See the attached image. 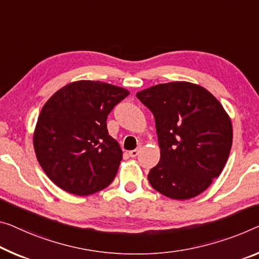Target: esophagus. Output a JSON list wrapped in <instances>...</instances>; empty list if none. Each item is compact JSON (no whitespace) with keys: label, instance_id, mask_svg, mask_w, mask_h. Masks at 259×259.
<instances>
[{"label":"esophagus","instance_id":"esophagus-1","mask_svg":"<svg viewBox=\"0 0 259 259\" xmlns=\"http://www.w3.org/2000/svg\"><path fill=\"white\" fill-rule=\"evenodd\" d=\"M139 152H140V149H134V150H131L128 153V155L131 157H137L139 155Z\"/></svg>","mask_w":259,"mask_h":259}]
</instances>
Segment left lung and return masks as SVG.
<instances>
[{"instance_id":"obj_1","label":"left lung","mask_w":259,"mask_h":259,"mask_svg":"<svg viewBox=\"0 0 259 259\" xmlns=\"http://www.w3.org/2000/svg\"><path fill=\"white\" fill-rule=\"evenodd\" d=\"M137 97L154 114L161 148L150 185L177 200L204 192L232 148L233 126L224 106L208 90L183 81L150 87Z\"/></svg>"}]
</instances>
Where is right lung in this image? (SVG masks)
Returning <instances> with one entry per match:
<instances>
[{"label": "right lung", "mask_w": 259, "mask_h": 259, "mask_svg": "<svg viewBox=\"0 0 259 259\" xmlns=\"http://www.w3.org/2000/svg\"><path fill=\"white\" fill-rule=\"evenodd\" d=\"M130 91L101 81H77L42 106L33 134L39 164L59 188L88 196L109 186L122 158L109 135V113Z\"/></svg>", "instance_id": "obj_1"}]
</instances>
